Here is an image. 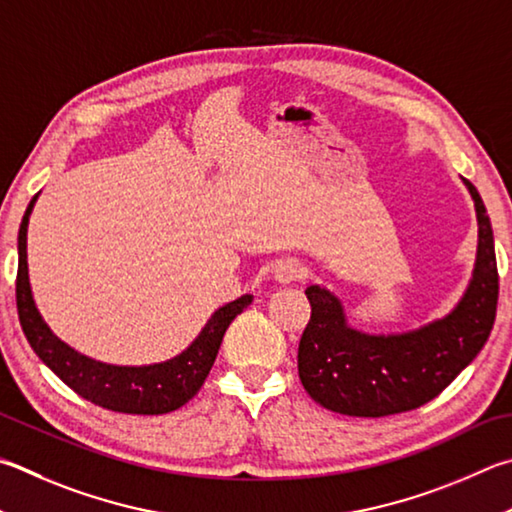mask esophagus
Instances as JSON below:
<instances>
[{"label": "esophagus", "mask_w": 512, "mask_h": 512, "mask_svg": "<svg viewBox=\"0 0 512 512\" xmlns=\"http://www.w3.org/2000/svg\"><path fill=\"white\" fill-rule=\"evenodd\" d=\"M304 275H306V268L302 262H297V259H282V262L277 264L273 271L275 282H280V284L297 282V280H302Z\"/></svg>", "instance_id": "obj_1"}]
</instances>
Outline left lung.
<instances>
[{"label": "left lung", "mask_w": 512, "mask_h": 512, "mask_svg": "<svg viewBox=\"0 0 512 512\" xmlns=\"http://www.w3.org/2000/svg\"><path fill=\"white\" fill-rule=\"evenodd\" d=\"M477 259L468 288L450 313L403 333H365L347 322L329 288L311 284V320L297 349V371L315 403L347 416H389L432 401L466 369L495 324L499 277L490 217L475 185Z\"/></svg>", "instance_id": "left-lung-1"}]
</instances>
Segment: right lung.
<instances>
[{
    "instance_id": "obj_1",
    "label": "right lung",
    "mask_w": 512,
    "mask_h": 512,
    "mask_svg": "<svg viewBox=\"0 0 512 512\" xmlns=\"http://www.w3.org/2000/svg\"><path fill=\"white\" fill-rule=\"evenodd\" d=\"M35 201L37 194L26 208L20 232H17L20 262H17L15 284L17 313H20L22 331L33 351L62 383L105 410L123 414H167L179 410L201 389L203 380L215 365L228 324L253 302V295H241L235 302L219 306L210 315L206 327L199 331V336L192 340V345L170 360L129 367L89 358L55 336L35 306L29 262H26V232H29Z\"/></svg>"
}]
</instances>
